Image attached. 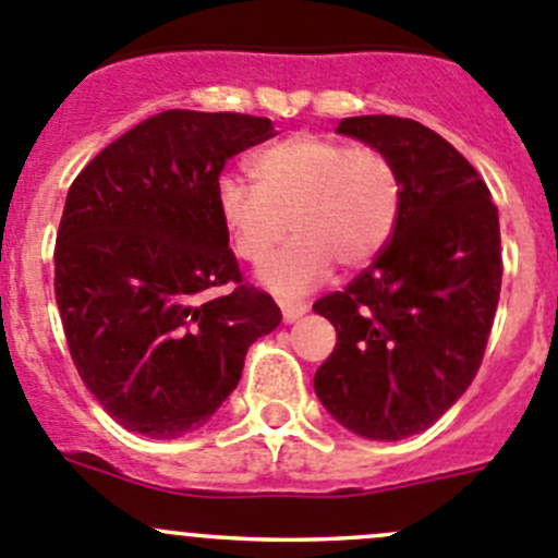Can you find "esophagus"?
<instances>
[{
    "label": "esophagus",
    "mask_w": 558,
    "mask_h": 558,
    "mask_svg": "<svg viewBox=\"0 0 558 558\" xmlns=\"http://www.w3.org/2000/svg\"><path fill=\"white\" fill-rule=\"evenodd\" d=\"M280 311H283L286 322H294L308 311V305L300 303V300H280Z\"/></svg>",
    "instance_id": "esophagus-1"
}]
</instances>
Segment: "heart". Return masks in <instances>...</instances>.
Here are the masks:
<instances>
[{"mask_svg": "<svg viewBox=\"0 0 558 558\" xmlns=\"http://www.w3.org/2000/svg\"><path fill=\"white\" fill-rule=\"evenodd\" d=\"M253 186L217 184V211L242 262L262 267L275 291L296 294L319 283L332 264L361 269L390 242L402 217L404 184L397 161L372 145L319 134H291L250 159Z\"/></svg>", "mask_w": 558, "mask_h": 558, "instance_id": "obj_1", "label": "heart"}]
</instances>
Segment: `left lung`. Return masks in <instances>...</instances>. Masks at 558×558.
Masks as SVG:
<instances>
[{"label":"left lung","mask_w":558,"mask_h":558,"mask_svg":"<svg viewBox=\"0 0 558 558\" xmlns=\"http://www.w3.org/2000/svg\"><path fill=\"white\" fill-rule=\"evenodd\" d=\"M338 132L397 161L404 201L383 253L314 303L338 336L314 388L355 435L402 440L435 424L482 366L501 294L498 208L471 161L424 123L361 114Z\"/></svg>","instance_id":"obj_1"}]
</instances>
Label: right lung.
Segmentation results:
<instances>
[{
    "instance_id": "1",
    "label": "right lung",
    "mask_w": 558,
    "mask_h": 558,
    "mask_svg": "<svg viewBox=\"0 0 558 558\" xmlns=\"http://www.w3.org/2000/svg\"><path fill=\"white\" fill-rule=\"evenodd\" d=\"M269 137V118L168 109L93 156L68 190L54 247L68 352L129 432L179 437L206 424L253 341L280 325L217 211L228 159Z\"/></svg>"
}]
</instances>
